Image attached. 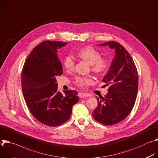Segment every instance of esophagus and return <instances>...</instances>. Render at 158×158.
<instances>
[{"mask_svg":"<svg viewBox=\"0 0 158 158\" xmlns=\"http://www.w3.org/2000/svg\"><path fill=\"white\" fill-rule=\"evenodd\" d=\"M78 96H79V97H80V98H84V97H88L89 95H88V94H87L80 92V93L78 94Z\"/></svg>","mask_w":158,"mask_h":158,"instance_id":"34e87169","label":"esophagus"}]
</instances>
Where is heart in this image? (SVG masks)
I'll list each match as a JSON object with an SVG mask.
<instances>
[{"instance_id":"heart-1","label":"heart","mask_w":158,"mask_h":158,"mask_svg":"<svg viewBox=\"0 0 158 158\" xmlns=\"http://www.w3.org/2000/svg\"><path fill=\"white\" fill-rule=\"evenodd\" d=\"M77 55L80 58L91 65L92 71L97 74L106 73L109 68L108 61L106 59L100 58V52L92 47L81 48L78 51ZM74 64V58L72 55H67L64 58L63 65L66 69L69 70L72 69ZM91 82L92 79L90 77H78L76 79V83L81 88L91 83Z\"/></svg>"}]
</instances>
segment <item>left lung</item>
<instances>
[{
    "label": "left lung",
    "mask_w": 158,
    "mask_h": 158,
    "mask_svg": "<svg viewBox=\"0 0 158 158\" xmlns=\"http://www.w3.org/2000/svg\"><path fill=\"white\" fill-rule=\"evenodd\" d=\"M108 46L115 50V56L102 81L109 85L104 97H97L98 106L93 117L100 123L112 126L125 119L131 113L135 102L138 89L137 68L125 48L115 41L98 44Z\"/></svg>",
    "instance_id": "1"
}]
</instances>
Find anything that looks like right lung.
I'll list each match as a JSON object with an SVG mask.
<instances>
[{"instance_id": "right-lung-1", "label": "right lung", "mask_w": 158, "mask_h": 158, "mask_svg": "<svg viewBox=\"0 0 158 158\" xmlns=\"http://www.w3.org/2000/svg\"><path fill=\"white\" fill-rule=\"evenodd\" d=\"M66 44V42H42L27 56L21 74L27 107L35 118L51 127L66 122L79 100L75 90H64V94L58 91L56 78L63 73L58 51Z\"/></svg>"}]
</instances>
